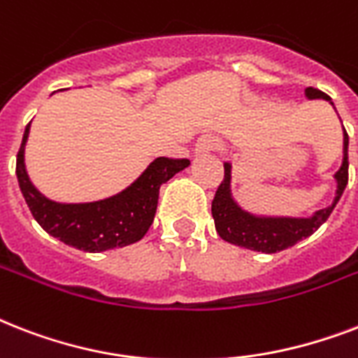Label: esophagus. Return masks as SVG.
Instances as JSON below:
<instances>
[{
  "instance_id": "1",
  "label": "esophagus",
  "mask_w": 358,
  "mask_h": 358,
  "mask_svg": "<svg viewBox=\"0 0 358 358\" xmlns=\"http://www.w3.org/2000/svg\"><path fill=\"white\" fill-rule=\"evenodd\" d=\"M217 146H219V139L215 137V135L212 134L202 135V137H199V141H196L195 154L196 156H206V154L215 150Z\"/></svg>"
}]
</instances>
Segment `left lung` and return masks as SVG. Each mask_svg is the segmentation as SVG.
<instances>
[{
    "label": "left lung",
    "instance_id": "left-lung-1",
    "mask_svg": "<svg viewBox=\"0 0 358 358\" xmlns=\"http://www.w3.org/2000/svg\"><path fill=\"white\" fill-rule=\"evenodd\" d=\"M305 96L308 100H327L334 108L331 98L317 89L306 87ZM348 146H350V137L344 128V148H342L344 156H342V165L334 173L336 193H334L333 204L323 210H317L308 217L262 215V213H252L241 208L232 195V163H224V180L221 182L212 201V215L217 234L229 243L243 247V249L266 252V255H273L278 250L294 247L297 241L314 234L333 213L334 206L338 204L340 196L348 185V169H350Z\"/></svg>",
    "mask_w": 358,
    "mask_h": 358
}]
</instances>
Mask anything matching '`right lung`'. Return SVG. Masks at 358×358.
<instances>
[{"label":"right lung","mask_w":358,"mask_h":358,"mask_svg":"<svg viewBox=\"0 0 358 358\" xmlns=\"http://www.w3.org/2000/svg\"><path fill=\"white\" fill-rule=\"evenodd\" d=\"M31 122L16 156V178L33 217L48 234L85 252L126 247L148 232L156 215L159 187L189 167L187 159L156 157L122 191L92 202H57L42 195L25 169V145Z\"/></svg>","instance_id":"obj_1"}]
</instances>
